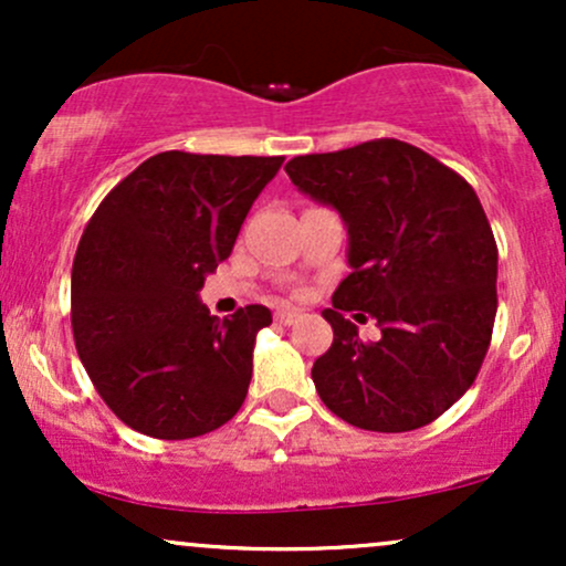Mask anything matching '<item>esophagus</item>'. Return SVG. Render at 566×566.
Listing matches in <instances>:
<instances>
[{"instance_id":"esophagus-1","label":"esophagus","mask_w":566,"mask_h":566,"mask_svg":"<svg viewBox=\"0 0 566 566\" xmlns=\"http://www.w3.org/2000/svg\"><path fill=\"white\" fill-rule=\"evenodd\" d=\"M274 319L279 324H292V322L301 319V311H297V308H279L274 314Z\"/></svg>"}]
</instances>
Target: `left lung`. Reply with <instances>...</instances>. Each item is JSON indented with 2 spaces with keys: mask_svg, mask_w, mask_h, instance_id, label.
Listing matches in <instances>:
<instances>
[{
  "mask_svg": "<svg viewBox=\"0 0 566 566\" xmlns=\"http://www.w3.org/2000/svg\"><path fill=\"white\" fill-rule=\"evenodd\" d=\"M348 226L350 274L337 284L333 346L311 378L329 412L401 433L447 412L476 380L497 314V244L476 191L423 148L378 138L284 165ZM343 310L375 318L361 342Z\"/></svg>",
  "mask_w": 566,
  "mask_h": 566,
  "instance_id": "1",
  "label": "left lung"
}]
</instances>
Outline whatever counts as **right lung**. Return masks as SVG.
Wrapping results in <instances>:
<instances>
[{"mask_svg":"<svg viewBox=\"0 0 566 566\" xmlns=\"http://www.w3.org/2000/svg\"><path fill=\"white\" fill-rule=\"evenodd\" d=\"M282 161L161 151L97 205L71 269V327L95 391L125 426L193 439L242 407L271 311L244 305L220 322L199 290Z\"/></svg>","mask_w":566,"mask_h":566,"instance_id":"1","label":"right lung"}]
</instances>
